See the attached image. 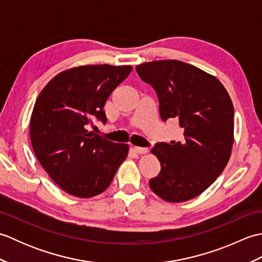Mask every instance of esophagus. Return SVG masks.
<instances>
[{
  "label": "esophagus",
  "instance_id": "1",
  "mask_svg": "<svg viewBox=\"0 0 262 262\" xmlns=\"http://www.w3.org/2000/svg\"><path fill=\"white\" fill-rule=\"evenodd\" d=\"M135 151L138 154H146V153H148V149L145 148V147H135Z\"/></svg>",
  "mask_w": 262,
  "mask_h": 262
}]
</instances>
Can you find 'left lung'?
<instances>
[{
	"mask_svg": "<svg viewBox=\"0 0 262 262\" xmlns=\"http://www.w3.org/2000/svg\"><path fill=\"white\" fill-rule=\"evenodd\" d=\"M158 94L161 119L176 118L185 141L158 143L152 153L161 163L149 188L165 202L199 196L229 162L234 142V108L223 84L196 66L176 59L136 66Z\"/></svg>",
	"mask_w": 262,
	"mask_h": 262,
	"instance_id": "left-lung-1",
	"label": "left lung"
}]
</instances>
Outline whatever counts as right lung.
Masks as SVG:
<instances>
[{"label":"right lung","instance_id":"obj_1","mask_svg":"<svg viewBox=\"0 0 262 262\" xmlns=\"http://www.w3.org/2000/svg\"><path fill=\"white\" fill-rule=\"evenodd\" d=\"M132 70L77 66L54 76L39 93L30 118L33 152L52 180L72 196L103 192L127 158V144L107 141L86 127L94 118L105 122L104 103Z\"/></svg>","mask_w":262,"mask_h":262}]
</instances>
